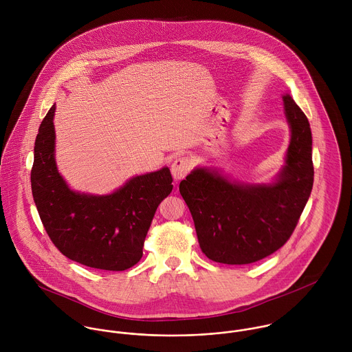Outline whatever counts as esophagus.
Wrapping results in <instances>:
<instances>
[{
	"mask_svg": "<svg viewBox=\"0 0 352 352\" xmlns=\"http://www.w3.org/2000/svg\"><path fill=\"white\" fill-rule=\"evenodd\" d=\"M191 170V161L187 157L176 158L170 166V172L176 180L184 179Z\"/></svg>",
	"mask_w": 352,
	"mask_h": 352,
	"instance_id": "esophagus-1",
	"label": "esophagus"
}]
</instances>
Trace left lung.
I'll list each match as a JSON object with an SVG mask.
<instances>
[{
	"label": "left lung",
	"mask_w": 352,
	"mask_h": 352,
	"mask_svg": "<svg viewBox=\"0 0 352 352\" xmlns=\"http://www.w3.org/2000/svg\"><path fill=\"white\" fill-rule=\"evenodd\" d=\"M292 140L272 184L232 182L207 168L180 182L201 250L223 264H251L282 248L293 234L313 187L311 131L290 95L283 96Z\"/></svg>",
	"instance_id": "8db88e82"
}]
</instances>
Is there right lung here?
Here are the masks:
<instances>
[{
  "mask_svg": "<svg viewBox=\"0 0 352 352\" xmlns=\"http://www.w3.org/2000/svg\"><path fill=\"white\" fill-rule=\"evenodd\" d=\"M52 105L35 141L32 197L42 223L58 251L73 261L105 271L137 264L153 217L172 192L169 168L135 176L109 195L72 191L55 164Z\"/></svg>",
  "mask_w": 352,
  "mask_h": 352,
  "instance_id": "1",
  "label": "right lung"
}]
</instances>
